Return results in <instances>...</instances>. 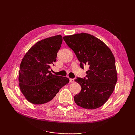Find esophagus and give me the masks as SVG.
Wrapping results in <instances>:
<instances>
[{
  "label": "esophagus",
  "mask_w": 135,
  "mask_h": 135,
  "mask_svg": "<svg viewBox=\"0 0 135 135\" xmlns=\"http://www.w3.org/2000/svg\"><path fill=\"white\" fill-rule=\"evenodd\" d=\"M70 83H74V79H70Z\"/></svg>",
  "instance_id": "esophagus-1"
}]
</instances>
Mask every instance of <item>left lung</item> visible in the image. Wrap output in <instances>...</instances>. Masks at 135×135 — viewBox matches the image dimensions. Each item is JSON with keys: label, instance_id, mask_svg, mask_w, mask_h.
I'll list each match as a JSON object with an SVG mask.
<instances>
[{"label": "left lung", "instance_id": "1", "mask_svg": "<svg viewBox=\"0 0 135 135\" xmlns=\"http://www.w3.org/2000/svg\"><path fill=\"white\" fill-rule=\"evenodd\" d=\"M74 52L83 69L89 66L86 78H77L81 89L74 99L77 105L87 109L101 107L113 93L117 81L115 57L103 41L91 34L81 32L63 38Z\"/></svg>", "mask_w": 135, "mask_h": 135}]
</instances>
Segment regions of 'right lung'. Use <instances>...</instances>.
<instances>
[{"label": "right lung", "mask_w": 135, "mask_h": 135, "mask_svg": "<svg viewBox=\"0 0 135 135\" xmlns=\"http://www.w3.org/2000/svg\"><path fill=\"white\" fill-rule=\"evenodd\" d=\"M62 42L61 35L42 39L32 46L20 64V90L26 100L35 105L50 103L60 89L69 82L66 76L52 74L50 69L56 61Z\"/></svg>", "instance_id": "right-lung-1"}]
</instances>
